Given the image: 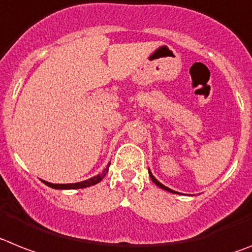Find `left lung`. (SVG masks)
<instances>
[{"label": "left lung", "mask_w": 252, "mask_h": 252, "mask_svg": "<svg viewBox=\"0 0 252 252\" xmlns=\"http://www.w3.org/2000/svg\"><path fill=\"white\" fill-rule=\"evenodd\" d=\"M149 176H150V178H152V181L154 182V184H156L157 186H158V188L163 189V190H165V191H169V192H173V193H176V191L171 190V189H168V188H167V186H164V185H162V184H160V182H159L158 180H157V178L154 177V176L152 175V172H150V171H149Z\"/></svg>", "instance_id": "obj_1"}]
</instances>
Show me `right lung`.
Listing matches in <instances>:
<instances>
[{
	"label": "right lung",
	"mask_w": 252,
	"mask_h": 252,
	"mask_svg": "<svg viewBox=\"0 0 252 252\" xmlns=\"http://www.w3.org/2000/svg\"><path fill=\"white\" fill-rule=\"evenodd\" d=\"M111 164V163H109ZM109 164L107 165V168L100 173V175H96L94 177L89 178V180H85L83 182H76V184H51V182H46L43 181V184H46L47 186L52 189H57V190H76V189H85L89 188V186H93V185L98 184L104 178V176L108 173V167Z\"/></svg>",
	"instance_id": "right-lung-1"
}]
</instances>
